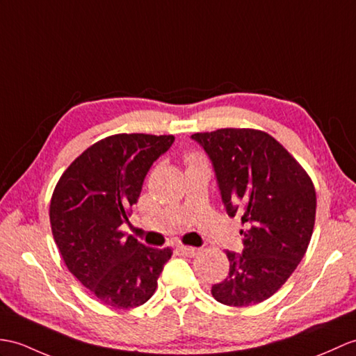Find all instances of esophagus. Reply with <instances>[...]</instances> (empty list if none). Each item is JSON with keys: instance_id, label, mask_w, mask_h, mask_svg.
Segmentation results:
<instances>
[{"instance_id": "1", "label": "esophagus", "mask_w": 356, "mask_h": 356, "mask_svg": "<svg viewBox=\"0 0 356 356\" xmlns=\"http://www.w3.org/2000/svg\"><path fill=\"white\" fill-rule=\"evenodd\" d=\"M179 250L189 256V258H194L198 253H200V249H197V247H191V245H179Z\"/></svg>"}]
</instances>
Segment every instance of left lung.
I'll use <instances>...</instances> for the list:
<instances>
[{"label":"left lung","instance_id":"obj_1","mask_svg":"<svg viewBox=\"0 0 356 356\" xmlns=\"http://www.w3.org/2000/svg\"><path fill=\"white\" fill-rule=\"evenodd\" d=\"M208 154L229 217L247 230L241 254L212 285L227 307H249L275 294L307 253L316 221V189L299 162L266 131L220 129L191 136Z\"/></svg>","mask_w":356,"mask_h":356}]
</instances>
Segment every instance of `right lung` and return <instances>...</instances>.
Instances as JSON below:
<instances>
[{
    "label": "right lung",
    "mask_w": 356,
    "mask_h": 356,
    "mask_svg": "<svg viewBox=\"0 0 356 356\" xmlns=\"http://www.w3.org/2000/svg\"><path fill=\"white\" fill-rule=\"evenodd\" d=\"M175 136L122 134L98 140L62 175L49 204L54 241L66 267L107 307L144 305L171 258L121 232L147 172Z\"/></svg>",
    "instance_id": "obj_1"
}]
</instances>
